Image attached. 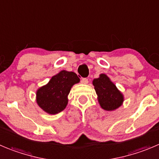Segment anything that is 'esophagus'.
I'll return each instance as SVG.
<instances>
[{
  "instance_id": "1",
  "label": "esophagus",
  "mask_w": 159,
  "mask_h": 159,
  "mask_svg": "<svg viewBox=\"0 0 159 159\" xmlns=\"http://www.w3.org/2000/svg\"><path fill=\"white\" fill-rule=\"evenodd\" d=\"M81 83H82L83 84H88V79L83 78L82 80H81Z\"/></svg>"
}]
</instances>
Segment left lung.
I'll return each mask as SVG.
<instances>
[{
	"instance_id": "obj_1",
	"label": "left lung",
	"mask_w": 159,
	"mask_h": 159,
	"mask_svg": "<svg viewBox=\"0 0 159 159\" xmlns=\"http://www.w3.org/2000/svg\"><path fill=\"white\" fill-rule=\"evenodd\" d=\"M93 84L103 109L112 111L122 105L123 96L105 74H101L99 78L94 79Z\"/></svg>"
}]
</instances>
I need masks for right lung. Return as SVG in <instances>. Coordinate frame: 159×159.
I'll use <instances>...</instances> for the list:
<instances>
[{"instance_id": "add662e5", "label": "right lung", "mask_w": 159, "mask_h": 159, "mask_svg": "<svg viewBox=\"0 0 159 159\" xmlns=\"http://www.w3.org/2000/svg\"><path fill=\"white\" fill-rule=\"evenodd\" d=\"M79 82L80 78L75 72L61 71L54 75L47 85L37 90V104L49 114L61 112L68 104V95L71 87Z\"/></svg>"}]
</instances>
